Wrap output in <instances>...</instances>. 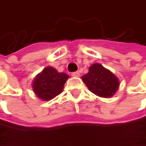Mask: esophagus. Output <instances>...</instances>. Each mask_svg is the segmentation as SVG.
I'll use <instances>...</instances> for the list:
<instances>
[{"mask_svg":"<svg viewBox=\"0 0 146 146\" xmlns=\"http://www.w3.org/2000/svg\"><path fill=\"white\" fill-rule=\"evenodd\" d=\"M71 75H72L73 77H78V76H79V72H78V71L73 72V73H71Z\"/></svg>","mask_w":146,"mask_h":146,"instance_id":"1","label":"esophagus"}]
</instances>
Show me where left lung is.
Wrapping results in <instances>:
<instances>
[{
    "label": "left lung",
    "instance_id": "8db88e82",
    "mask_svg": "<svg viewBox=\"0 0 146 146\" xmlns=\"http://www.w3.org/2000/svg\"><path fill=\"white\" fill-rule=\"evenodd\" d=\"M82 79L92 93L101 97H111L119 86L117 78L98 63L93 64Z\"/></svg>",
    "mask_w": 146,
    "mask_h": 146
}]
</instances>
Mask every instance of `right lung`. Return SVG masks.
I'll return each mask as SVG.
<instances>
[{"instance_id":"1","label":"right lung","mask_w":146,"mask_h":146,"mask_svg":"<svg viewBox=\"0 0 146 146\" xmlns=\"http://www.w3.org/2000/svg\"><path fill=\"white\" fill-rule=\"evenodd\" d=\"M68 78V74L58 73L55 68L48 67L36 77L33 89L38 97L44 101H49L62 92Z\"/></svg>"}]
</instances>
